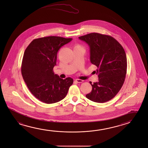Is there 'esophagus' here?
<instances>
[{
	"label": "esophagus",
	"mask_w": 148,
	"mask_h": 148,
	"mask_svg": "<svg viewBox=\"0 0 148 148\" xmlns=\"http://www.w3.org/2000/svg\"><path fill=\"white\" fill-rule=\"evenodd\" d=\"M75 82L77 83H80V82H83V80L79 79H75Z\"/></svg>",
	"instance_id": "1"
}]
</instances>
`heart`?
Masks as SVG:
<instances>
[{"label":"heart","instance_id":"heart-1","mask_svg":"<svg viewBox=\"0 0 148 148\" xmlns=\"http://www.w3.org/2000/svg\"><path fill=\"white\" fill-rule=\"evenodd\" d=\"M75 47H81L80 45H77L75 46Z\"/></svg>","mask_w":148,"mask_h":148}]
</instances>
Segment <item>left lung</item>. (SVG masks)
I'll return each mask as SVG.
<instances>
[{
    "label": "left lung",
    "instance_id": "left-lung-1",
    "mask_svg": "<svg viewBox=\"0 0 148 148\" xmlns=\"http://www.w3.org/2000/svg\"><path fill=\"white\" fill-rule=\"evenodd\" d=\"M79 39L90 47V61L97 66L95 71L99 82H90L92 90L86 95L93 102L104 103L114 98L123 85L127 70L126 53L123 47L113 37L91 33Z\"/></svg>",
    "mask_w": 148,
    "mask_h": 148
}]
</instances>
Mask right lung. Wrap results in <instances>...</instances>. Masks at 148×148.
I'll use <instances>...</instances> for the list:
<instances>
[{"label": "right lung", "mask_w": 148, "mask_h": 148, "mask_svg": "<svg viewBox=\"0 0 148 148\" xmlns=\"http://www.w3.org/2000/svg\"><path fill=\"white\" fill-rule=\"evenodd\" d=\"M72 40L56 36L40 38L34 40L25 49L22 76L30 91L40 101L46 104L60 101L73 84L72 78L63 79L53 71L58 51Z\"/></svg>", "instance_id": "add662e5"}]
</instances>
